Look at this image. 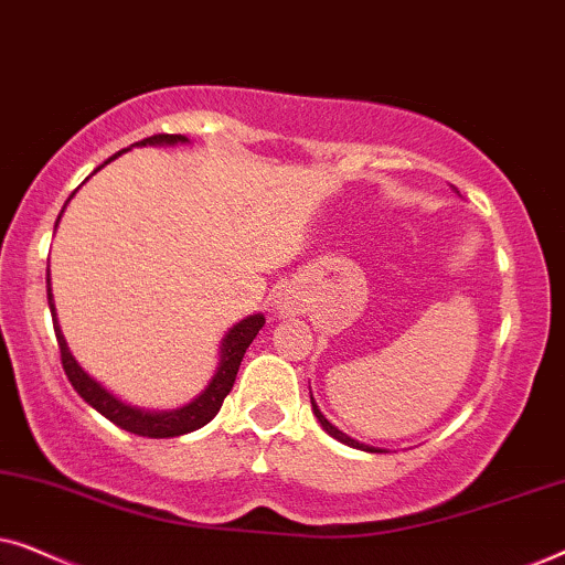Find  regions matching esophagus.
Listing matches in <instances>:
<instances>
[{"label": "esophagus", "mask_w": 565, "mask_h": 565, "mask_svg": "<svg viewBox=\"0 0 565 565\" xmlns=\"http://www.w3.org/2000/svg\"><path fill=\"white\" fill-rule=\"evenodd\" d=\"M277 311H280L282 316H292L300 311V303L292 296H280L277 298Z\"/></svg>", "instance_id": "esophagus-1"}]
</instances>
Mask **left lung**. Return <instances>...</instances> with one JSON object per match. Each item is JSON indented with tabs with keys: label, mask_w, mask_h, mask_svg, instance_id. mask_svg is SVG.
<instances>
[{
	"label": "left lung",
	"mask_w": 565,
	"mask_h": 565,
	"mask_svg": "<svg viewBox=\"0 0 565 565\" xmlns=\"http://www.w3.org/2000/svg\"><path fill=\"white\" fill-rule=\"evenodd\" d=\"M311 406H313V416L316 419H319V424L323 429H327V435H331L334 439H339V443H344V445H350V447H358V450H365V452H383L381 447H370V445H365V443H358V439H352L350 435H344L342 429H337L334 424H331L327 416L321 414V408L316 406V401H313V396H311Z\"/></svg>",
	"instance_id": "left-lung-1"
}]
</instances>
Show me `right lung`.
<instances>
[{
  "label": "right lung",
  "mask_w": 565,
  "mask_h": 565,
  "mask_svg": "<svg viewBox=\"0 0 565 565\" xmlns=\"http://www.w3.org/2000/svg\"><path fill=\"white\" fill-rule=\"evenodd\" d=\"M184 141H188V138L177 136V134H157V136L143 138V141H138L134 146H146V143H149V146H164V143L174 146V143H184ZM120 153H115V157H120ZM115 157L107 159L105 164H110ZM103 167H97V169H103ZM97 169H95V172H97ZM72 198L74 195H68V200H72ZM68 200H66V203H68ZM61 213H64V211H61ZM58 218H61V215H58ZM56 226H58V221H56ZM49 308H51V316H53V331H56V342H58V350H61V365H64V373L68 377V383L74 385V391L79 393V396L87 401L92 408H97V412L103 414L105 419L118 424L120 429L134 431V435H138V437H153V439L188 435V431H195L200 427H205V424L221 412L223 398L228 396L231 388H234V381H236L238 365H242V360H244V352L249 350L254 337L259 334L262 327H265V316H262V313L246 316L244 321H238L236 327L231 329L226 337H223L218 370H215L213 381L207 383V388L182 408H172V412H149V408L130 406V404H126V401H120L118 396H113V393L107 391L105 385H99L89 373H84L79 362L74 360V354L68 352L66 339H64V334H61V327L56 321V308H53V296H51V277H49Z\"/></svg>",
  "instance_id": "obj_1"
}]
</instances>
